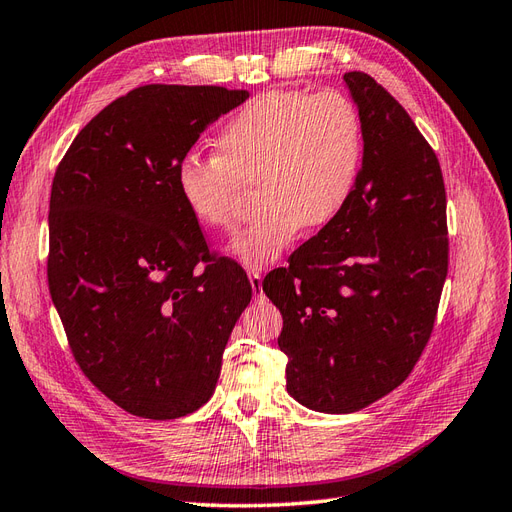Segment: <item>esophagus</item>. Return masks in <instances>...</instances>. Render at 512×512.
Returning a JSON list of instances; mask_svg holds the SVG:
<instances>
[{
    "label": "esophagus",
    "instance_id": "obj_1",
    "mask_svg": "<svg viewBox=\"0 0 512 512\" xmlns=\"http://www.w3.org/2000/svg\"><path fill=\"white\" fill-rule=\"evenodd\" d=\"M248 281H251L255 298L264 296V290H261V272H259V270H251V272H248Z\"/></svg>",
    "mask_w": 512,
    "mask_h": 512
}]
</instances>
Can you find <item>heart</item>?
I'll return each instance as SVG.
<instances>
[{
	"label": "heart",
	"instance_id": "b5f03b06",
	"mask_svg": "<svg viewBox=\"0 0 512 512\" xmlns=\"http://www.w3.org/2000/svg\"><path fill=\"white\" fill-rule=\"evenodd\" d=\"M361 160V116L346 95L268 93L220 127L214 157H183L175 186L201 227L231 229L242 183L259 179L266 207L231 240L229 255L246 268H261L277 261L307 227H326L342 214Z\"/></svg>",
	"mask_w": 512,
	"mask_h": 512
}]
</instances>
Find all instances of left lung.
I'll list each match as a JSON object with an SVG mask.
<instances>
[{"label":"left lung","mask_w":512,"mask_h":512,"mask_svg":"<svg viewBox=\"0 0 512 512\" xmlns=\"http://www.w3.org/2000/svg\"><path fill=\"white\" fill-rule=\"evenodd\" d=\"M344 82L363 127L355 192L261 283L283 316L287 393L331 415L365 409L411 374L448 274L435 151L370 75L352 71Z\"/></svg>","instance_id":"8db88e82"}]
</instances>
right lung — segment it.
I'll list each match as a JSON object with an SVG mask.
<instances>
[{
  "label": "right lung",
  "instance_id": "add662e5",
  "mask_svg": "<svg viewBox=\"0 0 512 512\" xmlns=\"http://www.w3.org/2000/svg\"><path fill=\"white\" fill-rule=\"evenodd\" d=\"M246 90L151 84L112 101L56 170L47 279L75 361L131 415L175 419L212 398L251 303L246 272L209 248L175 170Z\"/></svg>",
  "mask_w": 512,
  "mask_h": 512
}]
</instances>
